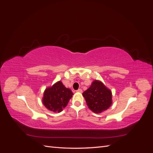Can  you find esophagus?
<instances>
[{
    "instance_id": "esophagus-1",
    "label": "esophagus",
    "mask_w": 153,
    "mask_h": 153,
    "mask_svg": "<svg viewBox=\"0 0 153 153\" xmlns=\"http://www.w3.org/2000/svg\"><path fill=\"white\" fill-rule=\"evenodd\" d=\"M76 92H82V90L81 89H78L76 90Z\"/></svg>"
}]
</instances>
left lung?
Segmentation results:
<instances>
[{"label":"left lung","instance_id":"obj_1","mask_svg":"<svg viewBox=\"0 0 153 153\" xmlns=\"http://www.w3.org/2000/svg\"><path fill=\"white\" fill-rule=\"evenodd\" d=\"M82 95L89 108L96 114L106 110L112 104V92L102 82L98 80L92 82Z\"/></svg>","mask_w":153,"mask_h":153}]
</instances>
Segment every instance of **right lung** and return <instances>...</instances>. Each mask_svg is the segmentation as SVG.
<instances>
[{
	"mask_svg": "<svg viewBox=\"0 0 153 153\" xmlns=\"http://www.w3.org/2000/svg\"><path fill=\"white\" fill-rule=\"evenodd\" d=\"M72 91L58 82L45 91L43 103L46 108L53 112H61L73 96Z\"/></svg>",
	"mask_w": 153,
	"mask_h": 153,
	"instance_id": "obj_1",
	"label": "right lung"
}]
</instances>
